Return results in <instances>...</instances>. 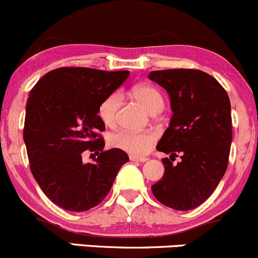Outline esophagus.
Returning a JSON list of instances; mask_svg holds the SVG:
<instances>
[{
  "label": "esophagus",
  "mask_w": 258,
  "mask_h": 258,
  "mask_svg": "<svg viewBox=\"0 0 258 258\" xmlns=\"http://www.w3.org/2000/svg\"><path fill=\"white\" fill-rule=\"evenodd\" d=\"M130 159H131L132 162H146V161H148L147 157H135V156H131V157H130Z\"/></svg>",
  "instance_id": "34e87169"
}]
</instances>
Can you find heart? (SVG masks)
I'll list each match as a JSON object with an SVG mask.
<instances>
[{
    "mask_svg": "<svg viewBox=\"0 0 258 258\" xmlns=\"http://www.w3.org/2000/svg\"><path fill=\"white\" fill-rule=\"evenodd\" d=\"M131 96L142 105L150 113L159 112L164 107V99L154 86L137 85L132 89ZM121 105V95L113 93L108 95L100 104L97 115L106 126H113L117 120V112ZM157 141V136L152 131L135 132L121 130L113 132L108 137V145L135 157H142L152 150Z\"/></svg>",
    "mask_w": 258,
    "mask_h": 258,
    "instance_id": "heart-1",
    "label": "heart"
}]
</instances>
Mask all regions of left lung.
Here are the masks:
<instances>
[{
	"instance_id": "left-lung-1",
	"label": "left lung",
	"mask_w": 258,
	"mask_h": 258,
	"mask_svg": "<svg viewBox=\"0 0 258 258\" xmlns=\"http://www.w3.org/2000/svg\"><path fill=\"white\" fill-rule=\"evenodd\" d=\"M148 78L167 90L173 111L169 127L157 150L164 174L152 185L159 203L174 210H191L205 202L226 172L232 141L231 105L225 89L207 73L197 69L151 72Z\"/></svg>"
}]
</instances>
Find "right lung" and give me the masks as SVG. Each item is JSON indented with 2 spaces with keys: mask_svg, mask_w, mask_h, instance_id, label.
<instances>
[{
  "mask_svg": "<svg viewBox=\"0 0 258 258\" xmlns=\"http://www.w3.org/2000/svg\"><path fill=\"white\" fill-rule=\"evenodd\" d=\"M128 70L105 72L65 67L47 73L29 93L23 140L31 172L43 193L64 210H90L110 191L126 152L104 151L100 104L128 78ZM98 156L84 164V151Z\"/></svg>",
  "mask_w": 258,
  "mask_h": 258,
  "instance_id": "obj_1",
  "label": "right lung"
}]
</instances>
